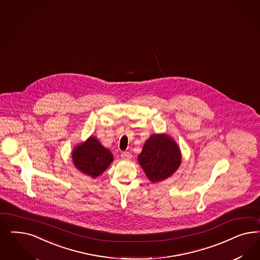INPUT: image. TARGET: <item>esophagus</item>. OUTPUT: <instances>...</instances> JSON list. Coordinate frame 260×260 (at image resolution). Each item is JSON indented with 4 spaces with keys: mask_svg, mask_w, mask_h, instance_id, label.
Returning <instances> with one entry per match:
<instances>
[{
    "mask_svg": "<svg viewBox=\"0 0 260 260\" xmlns=\"http://www.w3.org/2000/svg\"><path fill=\"white\" fill-rule=\"evenodd\" d=\"M121 158L123 159H130L132 158V155L129 151H124L121 153Z\"/></svg>",
    "mask_w": 260,
    "mask_h": 260,
    "instance_id": "34e87169",
    "label": "esophagus"
}]
</instances>
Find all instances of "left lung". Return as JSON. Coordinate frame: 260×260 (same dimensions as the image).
Instances as JSON below:
<instances>
[{
    "label": "left lung",
    "mask_w": 260,
    "mask_h": 260,
    "mask_svg": "<svg viewBox=\"0 0 260 260\" xmlns=\"http://www.w3.org/2000/svg\"><path fill=\"white\" fill-rule=\"evenodd\" d=\"M151 183H158L171 176L181 165V151L168 135H152L138 157Z\"/></svg>",
    "instance_id": "left-lung-1"
}]
</instances>
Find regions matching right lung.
Masks as SVG:
<instances>
[{
	"label": "right lung",
	"mask_w": 260,
	"mask_h": 260,
	"mask_svg": "<svg viewBox=\"0 0 260 260\" xmlns=\"http://www.w3.org/2000/svg\"><path fill=\"white\" fill-rule=\"evenodd\" d=\"M72 158L75 167L92 179L101 175L114 159L111 151L94 137H90L85 143L76 146Z\"/></svg>",
	"instance_id": "obj_1"
}]
</instances>
